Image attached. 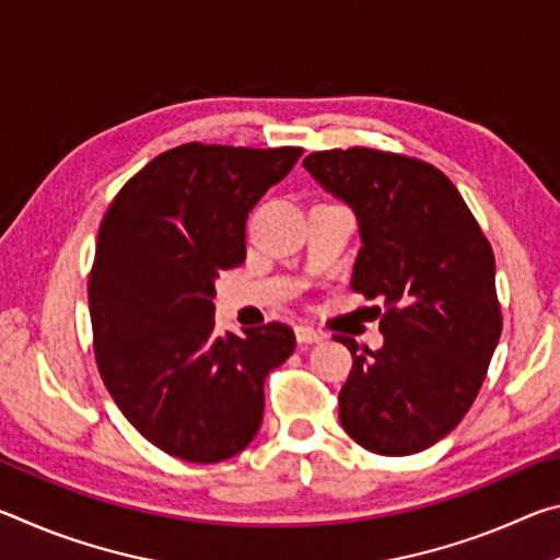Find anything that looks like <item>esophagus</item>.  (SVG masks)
<instances>
[{"mask_svg":"<svg viewBox=\"0 0 560 560\" xmlns=\"http://www.w3.org/2000/svg\"><path fill=\"white\" fill-rule=\"evenodd\" d=\"M326 338V334H320V330L311 328V326H296V340L299 343H320V340Z\"/></svg>","mask_w":560,"mask_h":560,"instance_id":"obj_1","label":"esophagus"}]
</instances>
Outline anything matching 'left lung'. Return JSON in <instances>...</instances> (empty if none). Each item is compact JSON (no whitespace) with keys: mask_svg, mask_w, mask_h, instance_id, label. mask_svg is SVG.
Returning <instances> with one entry per match:
<instances>
[{"mask_svg":"<svg viewBox=\"0 0 560 560\" xmlns=\"http://www.w3.org/2000/svg\"><path fill=\"white\" fill-rule=\"evenodd\" d=\"M303 167L358 217L350 289L381 299V350L353 355L338 395L360 447L405 457L450 434L477 400L501 336L494 252L452 179L424 160L373 148L318 150Z\"/></svg>","mask_w":560,"mask_h":560,"instance_id":"obj_1","label":"left lung"}]
</instances>
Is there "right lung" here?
<instances>
[{"instance_id":"obj_1","label":"right lung","mask_w":560,"mask_h":560,"mask_svg":"<svg viewBox=\"0 0 560 560\" xmlns=\"http://www.w3.org/2000/svg\"><path fill=\"white\" fill-rule=\"evenodd\" d=\"M303 148L185 143L132 175L103 214L89 277L98 373L170 457H234L261 428L264 381L296 348L287 324L214 328V279L246 257V217Z\"/></svg>"}]
</instances>
